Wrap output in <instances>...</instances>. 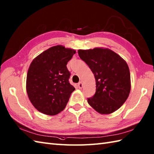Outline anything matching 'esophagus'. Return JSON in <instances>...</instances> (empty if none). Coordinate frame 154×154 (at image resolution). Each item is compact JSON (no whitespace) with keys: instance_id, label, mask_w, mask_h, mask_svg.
Returning <instances> with one entry per match:
<instances>
[{"instance_id":"esophagus-1","label":"esophagus","mask_w":154,"mask_h":154,"mask_svg":"<svg viewBox=\"0 0 154 154\" xmlns=\"http://www.w3.org/2000/svg\"><path fill=\"white\" fill-rule=\"evenodd\" d=\"M78 87H79V89H82V87H83L82 82H79V83H78Z\"/></svg>"}]
</instances>
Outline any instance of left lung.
<instances>
[{
	"mask_svg": "<svg viewBox=\"0 0 154 154\" xmlns=\"http://www.w3.org/2000/svg\"><path fill=\"white\" fill-rule=\"evenodd\" d=\"M78 54L95 78L96 92L93 97L88 98V103L101 114L115 112L125 103L131 89L126 61L108 48L79 50Z\"/></svg>",
	"mask_w": 154,
	"mask_h": 154,
	"instance_id": "obj_1",
	"label": "left lung"
}]
</instances>
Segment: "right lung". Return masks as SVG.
Listing matches in <instances>:
<instances>
[{"instance_id": "right-lung-1", "label": "right lung", "mask_w": 154, "mask_h": 154, "mask_svg": "<svg viewBox=\"0 0 154 154\" xmlns=\"http://www.w3.org/2000/svg\"><path fill=\"white\" fill-rule=\"evenodd\" d=\"M75 53L73 49L57 45L32 61L27 73L26 91L31 103L39 112L53 116L66 106L75 89L69 82L70 72L67 64Z\"/></svg>"}]
</instances>
